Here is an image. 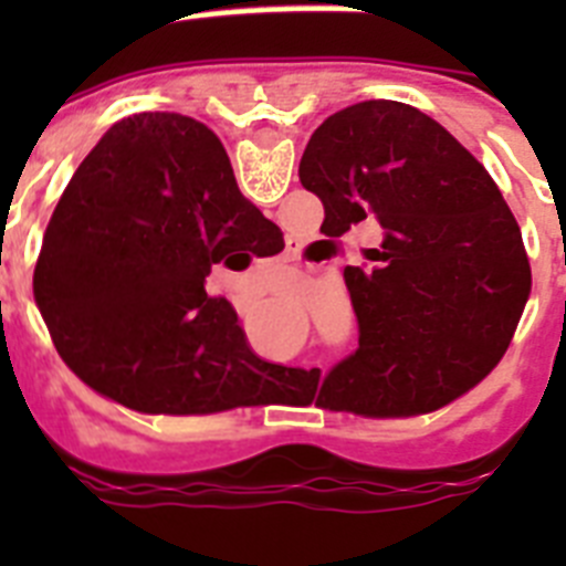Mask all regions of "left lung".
I'll return each instance as SVG.
<instances>
[{"label":"left lung","mask_w":566,"mask_h":566,"mask_svg":"<svg viewBox=\"0 0 566 566\" xmlns=\"http://www.w3.org/2000/svg\"><path fill=\"white\" fill-rule=\"evenodd\" d=\"M300 184L339 238L377 221L368 266L343 277L359 348L326 379L332 411L417 417L482 382L530 297L522 229L488 169L431 115L359 102L328 115L300 158Z\"/></svg>","instance_id":"8db88e82"}]
</instances>
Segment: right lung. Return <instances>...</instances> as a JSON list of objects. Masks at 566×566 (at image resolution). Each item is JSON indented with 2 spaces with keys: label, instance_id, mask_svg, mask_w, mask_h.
Here are the masks:
<instances>
[{
  "label": "right lung",
  "instance_id": "right-lung-1",
  "mask_svg": "<svg viewBox=\"0 0 566 566\" xmlns=\"http://www.w3.org/2000/svg\"><path fill=\"white\" fill-rule=\"evenodd\" d=\"M221 138L189 115L122 118L70 178L36 263L39 312L59 357L138 413L258 402L260 363L212 266L243 269L263 227Z\"/></svg>",
  "mask_w": 566,
  "mask_h": 566
}]
</instances>
